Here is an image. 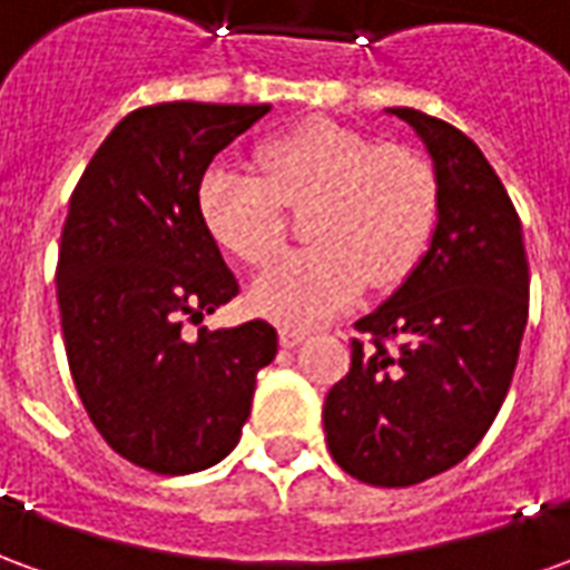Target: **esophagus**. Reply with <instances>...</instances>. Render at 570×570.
I'll return each instance as SVG.
<instances>
[{
    "label": "esophagus",
    "mask_w": 570,
    "mask_h": 570,
    "mask_svg": "<svg viewBox=\"0 0 570 570\" xmlns=\"http://www.w3.org/2000/svg\"><path fill=\"white\" fill-rule=\"evenodd\" d=\"M302 342H305V333H302V330H289V326L281 330V345L284 347H296L302 345Z\"/></svg>",
    "instance_id": "esophagus-1"
}]
</instances>
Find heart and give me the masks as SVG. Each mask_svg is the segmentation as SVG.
<instances>
[{
    "mask_svg": "<svg viewBox=\"0 0 570 570\" xmlns=\"http://www.w3.org/2000/svg\"><path fill=\"white\" fill-rule=\"evenodd\" d=\"M262 176L213 164L198 186V210L216 244L247 265H265L284 244V207H308L311 247L277 259L249 289L253 308L286 326H317L351 308L370 281H403L428 247L440 216V176L412 146L305 121L259 146Z\"/></svg>",
    "mask_w": 570,
    "mask_h": 570,
    "instance_id": "b5f03b06",
    "label": "heart"
}]
</instances>
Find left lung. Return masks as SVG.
Segmentation results:
<instances>
[{
    "label": "left lung",
    "mask_w": 570,
    "mask_h": 570,
    "mask_svg": "<svg viewBox=\"0 0 570 570\" xmlns=\"http://www.w3.org/2000/svg\"><path fill=\"white\" fill-rule=\"evenodd\" d=\"M387 112L433 158L440 216L394 296L354 323L372 345L354 338L323 430L345 473L406 489L464 461L501 412L528 323V259L513 200L476 142L419 109Z\"/></svg>",
    "instance_id": "obj_1"
}]
</instances>
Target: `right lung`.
<instances>
[{
	"label": "right lung",
	"mask_w": 570,
	"mask_h": 570,
	"mask_svg": "<svg viewBox=\"0 0 570 570\" xmlns=\"http://www.w3.org/2000/svg\"><path fill=\"white\" fill-rule=\"evenodd\" d=\"M268 109L142 106L94 151L69 198L57 262L69 372L100 436L151 473L219 464L277 354L265 321L183 333L237 296L200 219V176Z\"/></svg>",
	"instance_id": "add662e5"
}]
</instances>
